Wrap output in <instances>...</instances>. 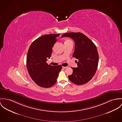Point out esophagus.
Segmentation results:
<instances>
[{
	"mask_svg": "<svg viewBox=\"0 0 122 122\" xmlns=\"http://www.w3.org/2000/svg\"><path fill=\"white\" fill-rule=\"evenodd\" d=\"M67 67H64V66H63V67H62V68H63V69H66Z\"/></svg>",
	"mask_w": 122,
	"mask_h": 122,
	"instance_id": "34e87169",
	"label": "esophagus"
}]
</instances>
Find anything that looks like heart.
<instances>
[{"mask_svg": "<svg viewBox=\"0 0 122 122\" xmlns=\"http://www.w3.org/2000/svg\"><path fill=\"white\" fill-rule=\"evenodd\" d=\"M68 41H71L70 40H67L66 41V42H68Z\"/></svg>", "mask_w": 122, "mask_h": 122, "instance_id": "b5f03b06", "label": "heart"}]
</instances>
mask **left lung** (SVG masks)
Masks as SVG:
<instances>
[{"label": "left lung", "mask_w": 122, "mask_h": 122, "mask_svg": "<svg viewBox=\"0 0 122 122\" xmlns=\"http://www.w3.org/2000/svg\"><path fill=\"white\" fill-rule=\"evenodd\" d=\"M75 42V50L72 56L77 59V67L71 68L73 73L69 75V80L77 85L85 84L90 81L97 70L99 56L96 46L93 42L81 32H70L63 34Z\"/></svg>", "instance_id": "obj_1"}]
</instances>
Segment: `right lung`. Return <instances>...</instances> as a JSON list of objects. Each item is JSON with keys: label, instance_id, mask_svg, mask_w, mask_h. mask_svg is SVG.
<instances>
[{"label": "right lung", "instance_id": "add662e5", "mask_svg": "<svg viewBox=\"0 0 122 122\" xmlns=\"http://www.w3.org/2000/svg\"><path fill=\"white\" fill-rule=\"evenodd\" d=\"M60 34L44 35L30 45L26 57V66L31 79L38 86L49 88L56 84L62 66H52L46 63L51 56L52 47Z\"/></svg>", "mask_w": 122, "mask_h": 122}]
</instances>
